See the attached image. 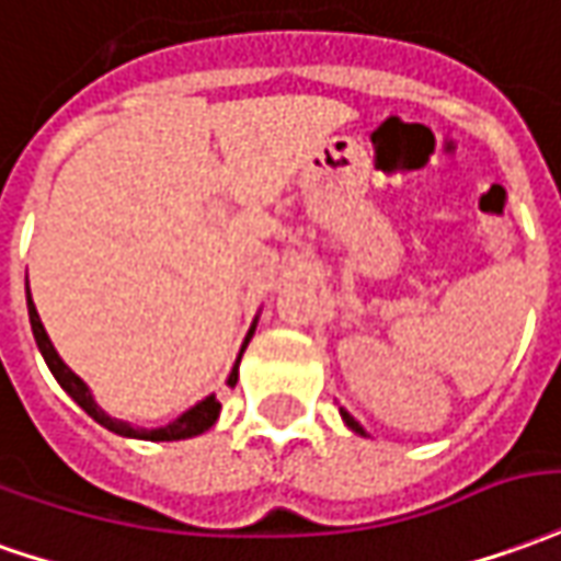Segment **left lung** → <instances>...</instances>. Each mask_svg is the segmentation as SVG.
<instances>
[{"mask_svg": "<svg viewBox=\"0 0 561 561\" xmlns=\"http://www.w3.org/2000/svg\"><path fill=\"white\" fill-rule=\"evenodd\" d=\"M340 416H343V422H346V425H348V428H352V431H355V434H364V428H362V425H358V422H355V419H352V416H348V413H346V410H340Z\"/></svg>", "mask_w": 561, "mask_h": 561, "instance_id": "left-lung-1", "label": "left lung"}]
</instances>
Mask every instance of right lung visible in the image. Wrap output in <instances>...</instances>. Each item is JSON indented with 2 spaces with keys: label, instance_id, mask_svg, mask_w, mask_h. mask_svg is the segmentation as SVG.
I'll list each match as a JSON object with an SVG mask.
<instances>
[{
  "label": "right lung",
  "instance_id": "1",
  "mask_svg": "<svg viewBox=\"0 0 561 561\" xmlns=\"http://www.w3.org/2000/svg\"><path fill=\"white\" fill-rule=\"evenodd\" d=\"M26 307H30V324H33V336H35V343H38V352H42V358H45V364L50 367L54 379H57V382L62 386V391H66V394H69V398H72V401H76L90 419H96L103 428L115 431V434H121V437H136V440H185V437H197V434H203V431H209L215 422H218L221 403H218L215 394H209V398H203L199 403H194L191 410H185L179 419H172L170 425H163V428H136V425H130V422L112 419L105 410L96 407L93 394H90V389L84 386V379L72 374V370L66 367V362L57 355V348H54V343H50L45 324H42L38 312H35L33 297H30V285H26ZM252 334H254V324L249 328L245 343H242L240 355H237V364H233V370H230V376H227V386H237V379H240L242 352H245V346H249Z\"/></svg>",
  "mask_w": 561,
  "mask_h": 561
}]
</instances>
